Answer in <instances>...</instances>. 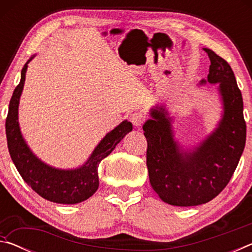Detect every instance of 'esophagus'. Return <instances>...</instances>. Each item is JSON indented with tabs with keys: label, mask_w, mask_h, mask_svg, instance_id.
I'll list each match as a JSON object with an SVG mask.
<instances>
[{
	"label": "esophagus",
	"mask_w": 252,
	"mask_h": 252,
	"mask_svg": "<svg viewBox=\"0 0 252 252\" xmlns=\"http://www.w3.org/2000/svg\"><path fill=\"white\" fill-rule=\"evenodd\" d=\"M146 121V114L142 113L141 111H138V112H134L131 116V122L133 123V126L139 127L143 125V122Z\"/></svg>",
	"instance_id": "esophagus-1"
}]
</instances>
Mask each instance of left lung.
I'll return each instance as SVG.
<instances>
[{
	"label": "left lung",
	"instance_id": "left-lung-1",
	"mask_svg": "<svg viewBox=\"0 0 252 252\" xmlns=\"http://www.w3.org/2000/svg\"><path fill=\"white\" fill-rule=\"evenodd\" d=\"M207 80L200 84H218L222 114L206 139L183 148L173 132V117L163 104L150 110L143 125L147 138V167L150 183L162 201L177 207H192L216 198L236 170L246 144L244 101L228 62L212 50Z\"/></svg>",
	"mask_w": 252,
	"mask_h": 252
}]
</instances>
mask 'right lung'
I'll use <instances>...</instances> for the list:
<instances>
[{
  "label": "right lung",
  "instance_id": "right-lung-1",
  "mask_svg": "<svg viewBox=\"0 0 252 252\" xmlns=\"http://www.w3.org/2000/svg\"><path fill=\"white\" fill-rule=\"evenodd\" d=\"M35 57L30 58L21 71V80L15 88L8 105L5 122L8 152L21 177L28 185L51 202L75 204L93 195L99 188L97 168L100 162L114 150L117 144L132 131V123L122 121L112 131L106 133L84 162L75 169H58L39 159L25 141L19 125V104L22 94L28 64Z\"/></svg>",
  "mask_w": 252,
  "mask_h": 252
}]
</instances>
